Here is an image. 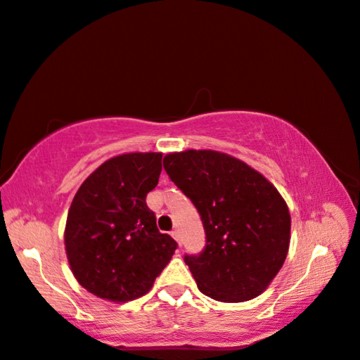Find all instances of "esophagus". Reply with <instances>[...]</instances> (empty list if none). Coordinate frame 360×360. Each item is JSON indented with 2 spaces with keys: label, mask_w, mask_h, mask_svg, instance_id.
<instances>
[{
  "label": "esophagus",
  "mask_w": 360,
  "mask_h": 360,
  "mask_svg": "<svg viewBox=\"0 0 360 360\" xmlns=\"http://www.w3.org/2000/svg\"><path fill=\"white\" fill-rule=\"evenodd\" d=\"M172 235H173V238L181 245V231H179L178 229H174V230L172 231Z\"/></svg>",
  "instance_id": "obj_1"
}]
</instances>
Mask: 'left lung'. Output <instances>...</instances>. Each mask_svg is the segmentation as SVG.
I'll use <instances>...</instances> for the list:
<instances>
[{"mask_svg":"<svg viewBox=\"0 0 360 360\" xmlns=\"http://www.w3.org/2000/svg\"><path fill=\"white\" fill-rule=\"evenodd\" d=\"M163 168L202 217L206 246L184 255L200 292L219 302L260 295L281 270L290 241V214L276 187L216 150L174 152Z\"/></svg>","mask_w":360,"mask_h":360,"instance_id":"1","label":"left lung"}]
</instances>
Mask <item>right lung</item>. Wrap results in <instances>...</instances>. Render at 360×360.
Returning a JSON list of instances; mask_svg holds the SVG:
<instances>
[{
	"label": "right lung",
	"instance_id": "1",
	"mask_svg": "<svg viewBox=\"0 0 360 360\" xmlns=\"http://www.w3.org/2000/svg\"><path fill=\"white\" fill-rule=\"evenodd\" d=\"M162 172V154L114 157L72 198L65 246L72 275L94 295L129 302L148 294L178 248L157 229L146 203Z\"/></svg>",
	"mask_w": 360,
	"mask_h": 360
}]
</instances>
